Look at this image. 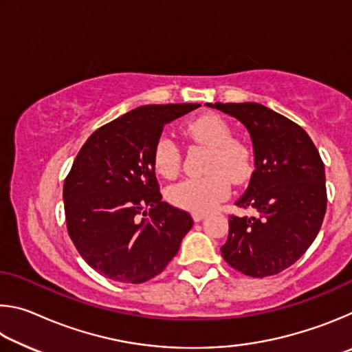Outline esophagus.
I'll return each instance as SVG.
<instances>
[{"mask_svg": "<svg viewBox=\"0 0 352 352\" xmlns=\"http://www.w3.org/2000/svg\"><path fill=\"white\" fill-rule=\"evenodd\" d=\"M206 217L205 212H194L192 214V219L195 220V222H200V220H204Z\"/></svg>", "mask_w": 352, "mask_h": 352, "instance_id": "obj_1", "label": "esophagus"}]
</instances>
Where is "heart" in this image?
<instances>
[{"instance_id":"obj_1","label":"heart","mask_w":352,"mask_h":352,"mask_svg":"<svg viewBox=\"0 0 352 352\" xmlns=\"http://www.w3.org/2000/svg\"><path fill=\"white\" fill-rule=\"evenodd\" d=\"M186 133L200 144L210 147L204 177H189L169 186L172 205L192 212L212 211L230 194V180L239 184L252 174L253 160L245 142L233 138L228 122L208 113L186 124ZM153 166L160 175L172 178L180 169V148L163 135L153 148Z\"/></svg>"}]
</instances>
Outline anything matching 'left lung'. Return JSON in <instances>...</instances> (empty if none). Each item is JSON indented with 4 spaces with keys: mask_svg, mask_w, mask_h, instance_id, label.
Returning <instances> with one entry per match:
<instances>
[{
    "mask_svg": "<svg viewBox=\"0 0 352 352\" xmlns=\"http://www.w3.org/2000/svg\"><path fill=\"white\" fill-rule=\"evenodd\" d=\"M236 118L253 142L254 172L236 201L253 217H230L223 259L253 278L283 272L306 253L326 212L324 164L298 124L256 102L206 104Z\"/></svg>",
    "mask_w": 352,
    "mask_h": 352,
    "instance_id": "obj_1",
    "label": "left lung"
}]
</instances>
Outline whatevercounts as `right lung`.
Listing matches in <instances>:
<instances>
[{
    "label": "right lung",
    "instance_id": "obj_1",
    "mask_svg": "<svg viewBox=\"0 0 352 352\" xmlns=\"http://www.w3.org/2000/svg\"><path fill=\"white\" fill-rule=\"evenodd\" d=\"M200 104L142 105L98 129L63 184L71 241L91 269L116 283L162 273L194 220L162 200L153 148L166 124Z\"/></svg>",
    "mask_w": 352,
    "mask_h": 352
}]
</instances>
